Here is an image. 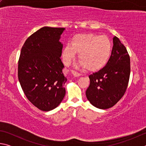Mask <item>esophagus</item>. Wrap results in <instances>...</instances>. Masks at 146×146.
Segmentation results:
<instances>
[{
    "label": "esophagus",
    "mask_w": 146,
    "mask_h": 146,
    "mask_svg": "<svg viewBox=\"0 0 146 146\" xmlns=\"http://www.w3.org/2000/svg\"><path fill=\"white\" fill-rule=\"evenodd\" d=\"M71 73H72L73 75L74 76H75V77H78V76H80V73L76 72V71H71Z\"/></svg>",
    "instance_id": "1"
}]
</instances>
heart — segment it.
Segmentation results:
<instances>
[{"label":"heart","mask_w":146,"mask_h":146,"mask_svg":"<svg viewBox=\"0 0 146 146\" xmlns=\"http://www.w3.org/2000/svg\"><path fill=\"white\" fill-rule=\"evenodd\" d=\"M112 43L106 35L93 33L77 34L71 39L70 44H66L62 51L66 64H70L78 53L79 66L94 71L104 67L110 58Z\"/></svg>","instance_id":"b5f03b06"}]
</instances>
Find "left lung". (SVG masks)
I'll return each instance as SVG.
<instances>
[{"label":"left lung","mask_w":146,"mask_h":146,"mask_svg":"<svg viewBox=\"0 0 146 146\" xmlns=\"http://www.w3.org/2000/svg\"><path fill=\"white\" fill-rule=\"evenodd\" d=\"M111 55L102 69L89 75L90 84L86 91L93 106L106 110L115 105L126 91L130 75V58L118 38H113Z\"/></svg>","instance_id":"1"}]
</instances>
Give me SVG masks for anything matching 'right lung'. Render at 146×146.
I'll use <instances>...</instances> for the list:
<instances>
[{
  "mask_svg": "<svg viewBox=\"0 0 146 146\" xmlns=\"http://www.w3.org/2000/svg\"><path fill=\"white\" fill-rule=\"evenodd\" d=\"M65 29L44 26L27 38L21 51L19 82L27 98L44 111L57 107L66 94L60 42Z\"/></svg>",
  "mask_w": 146,
  "mask_h": 146,
  "instance_id": "right-lung-1",
  "label": "right lung"
}]
</instances>
